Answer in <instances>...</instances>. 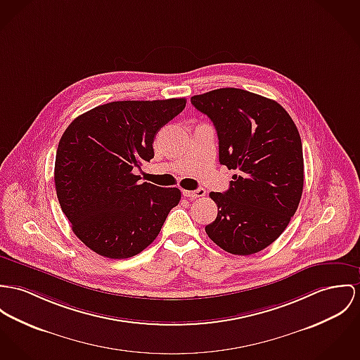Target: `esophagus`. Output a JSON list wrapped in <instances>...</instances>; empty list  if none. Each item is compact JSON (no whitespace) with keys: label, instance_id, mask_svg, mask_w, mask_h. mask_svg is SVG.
Masks as SVG:
<instances>
[{"label":"esophagus","instance_id":"obj_1","mask_svg":"<svg viewBox=\"0 0 360 360\" xmlns=\"http://www.w3.org/2000/svg\"><path fill=\"white\" fill-rule=\"evenodd\" d=\"M184 195H186L188 198H198V197L205 195V191L202 188L195 189V191H184Z\"/></svg>","mask_w":360,"mask_h":360}]
</instances>
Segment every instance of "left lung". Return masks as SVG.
<instances>
[{
  "mask_svg": "<svg viewBox=\"0 0 360 360\" xmlns=\"http://www.w3.org/2000/svg\"><path fill=\"white\" fill-rule=\"evenodd\" d=\"M191 101L217 129L221 165L238 171L229 191L210 193L218 217L205 233L233 255L267 248L289 224L303 193V146L295 122L277 101L236 87Z\"/></svg>",
  "mask_w": 360,
  "mask_h": 360,
  "instance_id": "8db88e82",
  "label": "left lung"
}]
</instances>
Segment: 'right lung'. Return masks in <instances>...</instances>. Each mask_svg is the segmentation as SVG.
<instances>
[{"label": "right lung", "mask_w": 360, "mask_h": 360, "mask_svg": "<svg viewBox=\"0 0 360 360\" xmlns=\"http://www.w3.org/2000/svg\"><path fill=\"white\" fill-rule=\"evenodd\" d=\"M185 105V98L113 101L65 129L56 153V193L87 248L127 259L155 241L181 192L141 184L133 171L153 159V139Z\"/></svg>", "instance_id": "right-lung-1"}]
</instances>
